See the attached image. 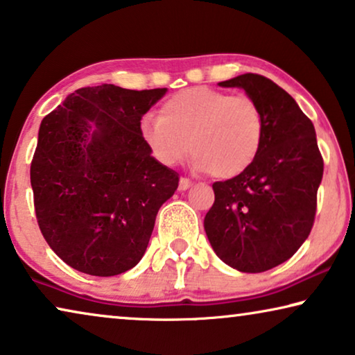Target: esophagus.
Instances as JSON below:
<instances>
[{
	"mask_svg": "<svg viewBox=\"0 0 355 355\" xmlns=\"http://www.w3.org/2000/svg\"><path fill=\"white\" fill-rule=\"evenodd\" d=\"M189 187H191V180L188 178H180V183H178V189L180 191H184V189H188Z\"/></svg>",
	"mask_w": 355,
	"mask_h": 355,
	"instance_id": "esophagus-1",
	"label": "esophagus"
}]
</instances>
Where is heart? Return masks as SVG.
I'll use <instances>...</instances> for the list:
<instances>
[{"instance_id": "1", "label": "heart", "mask_w": 355, "mask_h": 355, "mask_svg": "<svg viewBox=\"0 0 355 355\" xmlns=\"http://www.w3.org/2000/svg\"><path fill=\"white\" fill-rule=\"evenodd\" d=\"M140 135L164 166H175L191 150L194 167L218 178L244 173L257 159L264 119L255 100L198 86L168 97L161 116L148 114Z\"/></svg>"}]
</instances>
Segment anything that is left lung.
<instances>
[{
    "label": "left lung",
    "mask_w": 355,
    "mask_h": 355,
    "mask_svg": "<svg viewBox=\"0 0 355 355\" xmlns=\"http://www.w3.org/2000/svg\"><path fill=\"white\" fill-rule=\"evenodd\" d=\"M239 87L260 107L264 137L244 173L211 184L215 202L204 230L216 257L241 272L287 261L313 228L324 159L315 129L292 95L261 75L218 83Z\"/></svg>",
    "instance_id": "obj_1"
}]
</instances>
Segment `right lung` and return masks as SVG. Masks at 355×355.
<instances>
[{"label": "right lung", "instance_id": "right-lung-1", "mask_svg": "<svg viewBox=\"0 0 355 355\" xmlns=\"http://www.w3.org/2000/svg\"><path fill=\"white\" fill-rule=\"evenodd\" d=\"M167 89L83 87L41 121L30 180L40 230L55 255L110 277L141 260L178 173L151 156L144 114Z\"/></svg>", "mask_w": 355, "mask_h": 355}]
</instances>
